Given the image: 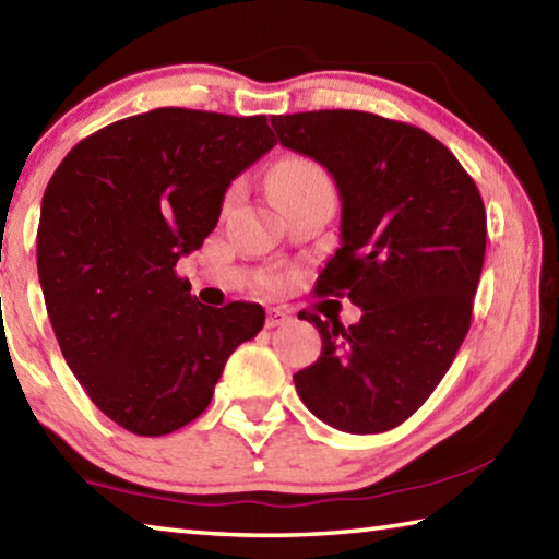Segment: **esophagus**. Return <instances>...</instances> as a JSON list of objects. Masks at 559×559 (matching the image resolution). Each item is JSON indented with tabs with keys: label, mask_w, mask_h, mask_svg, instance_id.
Returning a JSON list of instances; mask_svg holds the SVG:
<instances>
[{
	"label": "esophagus",
	"mask_w": 559,
	"mask_h": 559,
	"mask_svg": "<svg viewBox=\"0 0 559 559\" xmlns=\"http://www.w3.org/2000/svg\"><path fill=\"white\" fill-rule=\"evenodd\" d=\"M286 323H290V313H288V310H283V308H269V313H266V328H281V325H286Z\"/></svg>",
	"instance_id": "obj_1"
}]
</instances>
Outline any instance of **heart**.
Returning a JSON list of instances; mask_svg holds the SVG:
<instances>
[{"label":"heart","mask_w":559,"mask_h":559,"mask_svg":"<svg viewBox=\"0 0 559 559\" xmlns=\"http://www.w3.org/2000/svg\"><path fill=\"white\" fill-rule=\"evenodd\" d=\"M323 182H330L328 175L306 157L281 159V163L271 169V177H269L273 200L302 192V189H310V187L323 185Z\"/></svg>","instance_id":"obj_1"}]
</instances>
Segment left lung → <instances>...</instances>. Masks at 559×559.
I'll return each instance as SVG.
<instances>
[{
	"instance_id": "obj_1",
	"label": "left lung",
	"mask_w": 559,
	"mask_h": 559,
	"mask_svg": "<svg viewBox=\"0 0 559 559\" xmlns=\"http://www.w3.org/2000/svg\"><path fill=\"white\" fill-rule=\"evenodd\" d=\"M271 126L283 147L333 175L343 202L340 249L316 290L362 308L347 328L300 310L323 349L293 374L298 396L340 431H390L429 400L468 333L486 257L484 200L451 150L406 122L310 110Z\"/></svg>"
}]
</instances>
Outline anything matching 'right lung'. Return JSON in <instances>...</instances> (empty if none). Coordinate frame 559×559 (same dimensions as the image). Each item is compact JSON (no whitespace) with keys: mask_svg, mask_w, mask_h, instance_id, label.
I'll list each match as a JSON object with an SVG mask.
<instances>
[{"mask_svg":"<svg viewBox=\"0 0 559 559\" xmlns=\"http://www.w3.org/2000/svg\"><path fill=\"white\" fill-rule=\"evenodd\" d=\"M276 145L266 116L155 108L93 132L41 200L36 266L51 328L98 409L138 437L194 421L259 302L206 308L177 261L214 231L231 179Z\"/></svg>","mask_w":559,"mask_h":559,"instance_id":"right-lung-1","label":"right lung"}]
</instances>
